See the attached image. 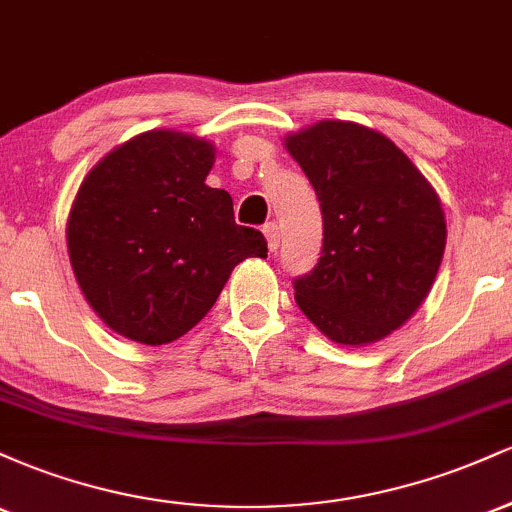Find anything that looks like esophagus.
<instances>
[{
	"mask_svg": "<svg viewBox=\"0 0 512 512\" xmlns=\"http://www.w3.org/2000/svg\"><path fill=\"white\" fill-rule=\"evenodd\" d=\"M264 238H267V248L269 252H276V248H279V226L276 223H267V226L262 228Z\"/></svg>",
	"mask_w": 512,
	"mask_h": 512,
	"instance_id": "obj_1",
	"label": "esophagus"
}]
</instances>
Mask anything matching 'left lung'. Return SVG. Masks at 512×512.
I'll return each instance as SVG.
<instances>
[{
    "instance_id": "left-lung-1",
    "label": "left lung",
    "mask_w": 512,
    "mask_h": 512,
    "mask_svg": "<svg viewBox=\"0 0 512 512\" xmlns=\"http://www.w3.org/2000/svg\"><path fill=\"white\" fill-rule=\"evenodd\" d=\"M322 209V257L293 281L303 315L342 346L392 334L426 301L445 250L438 192L385 134L320 120L286 134Z\"/></svg>"
}]
</instances>
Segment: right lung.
Masks as SVG:
<instances>
[{
  "label": "right lung",
  "instance_id": "1",
  "mask_svg": "<svg viewBox=\"0 0 512 512\" xmlns=\"http://www.w3.org/2000/svg\"><path fill=\"white\" fill-rule=\"evenodd\" d=\"M216 149L175 129H149L105 154L81 182L67 250L84 298L132 342L170 344L209 313L233 267L267 257L238 226L233 199L209 187Z\"/></svg>",
  "mask_w": 512,
  "mask_h": 512
}]
</instances>
